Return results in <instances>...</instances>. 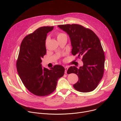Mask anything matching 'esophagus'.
Returning a JSON list of instances; mask_svg holds the SVG:
<instances>
[{"instance_id":"1","label":"esophagus","mask_w":121,"mask_h":121,"mask_svg":"<svg viewBox=\"0 0 121 121\" xmlns=\"http://www.w3.org/2000/svg\"><path fill=\"white\" fill-rule=\"evenodd\" d=\"M65 74H67V69H68V67L67 66H65Z\"/></svg>"}]
</instances>
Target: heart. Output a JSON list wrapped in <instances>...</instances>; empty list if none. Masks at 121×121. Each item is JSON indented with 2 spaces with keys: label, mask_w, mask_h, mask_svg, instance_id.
Wrapping results in <instances>:
<instances>
[{
  "label": "heart",
  "mask_w": 121,
  "mask_h": 121,
  "mask_svg": "<svg viewBox=\"0 0 121 121\" xmlns=\"http://www.w3.org/2000/svg\"><path fill=\"white\" fill-rule=\"evenodd\" d=\"M57 38L58 40L63 39H65L67 40V35L63 32H58L57 33Z\"/></svg>",
  "instance_id": "1"
}]
</instances>
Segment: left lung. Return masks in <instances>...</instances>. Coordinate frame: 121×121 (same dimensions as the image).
<instances>
[{"mask_svg": "<svg viewBox=\"0 0 121 121\" xmlns=\"http://www.w3.org/2000/svg\"><path fill=\"white\" fill-rule=\"evenodd\" d=\"M70 37L73 56H82L83 65L70 66L67 73H75L79 78L73 85L77 91L88 92L94 90L104 73L105 56L99 38L91 30L76 24L60 25Z\"/></svg>", "mask_w": 121, "mask_h": 121, "instance_id": "1", "label": "left lung"}]
</instances>
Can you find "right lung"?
Returning <instances> with one entry per match:
<instances>
[{
  "label": "right lung",
  "instance_id": "add662e5",
  "mask_svg": "<svg viewBox=\"0 0 121 121\" xmlns=\"http://www.w3.org/2000/svg\"><path fill=\"white\" fill-rule=\"evenodd\" d=\"M53 28V26L42 27L27 35L21 43L17 60V71L24 86L38 96L52 93L65 70L60 65H56L50 69L42 66V59L46 53L47 33Z\"/></svg>",
  "mask_w": 121,
  "mask_h": 121
}]
</instances>
